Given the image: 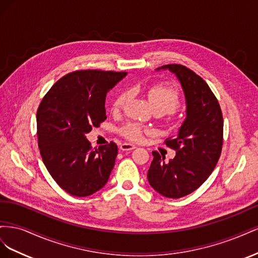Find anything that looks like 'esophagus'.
<instances>
[{
  "label": "esophagus",
  "instance_id": "1",
  "mask_svg": "<svg viewBox=\"0 0 258 258\" xmlns=\"http://www.w3.org/2000/svg\"><path fill=\"white\" fill-rule=\"evenodd\" d=\"M136 148V145L131 144V143H122L120 144V150L121 151H132Z\"/></svg>",
  "mask_w": 258,
  "mask_h": 258
}]
</instances>
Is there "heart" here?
<instances>
[{"label": "heart", "instance_id": "obj_1", "mask_svg": "<svg viewBox=\"0 0 258 258\" xmlns=\"http://www.w3.org/2000/svg\"><path fill=\"white\" fill-rule=\"evenodd\" d=\"M147 97L155 111H161L165 114L172 113L179 106L178 92L168 85H154L147 90ZM128 99L126 91L120 92L114 100L112 110L118 112L123 107ZM145 129L136 122H128L120 128V134L131 141H140L143 138Z\"/></svg>", "mask_w": 258, "mask_h": 258}]
</instances>
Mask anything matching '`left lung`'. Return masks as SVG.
<instances>
[{"label":"left lung","mask_w":258,"mask_h":258,"mask_svg":"<svg viewBox=\"0 0 258 258\" xmlns=\"http://www.w3.org/2000/svg\"><path fill=\"white\" fill-rule=\"evenodd\" d=\"M176 75L186 99V118L175 138L165 143L176 152L166 161L158 152L148 169V183L160 195L177 199L187 196L205 183L220 159L223 146V114L209 85L190 69L167 64Z\"/></svg>","instance_id":"8db88e82"}]
</instances>
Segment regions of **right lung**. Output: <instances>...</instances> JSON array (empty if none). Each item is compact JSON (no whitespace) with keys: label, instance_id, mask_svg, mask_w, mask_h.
I'll return each instance as SVG.
<instances>
[{"label":"right lung","instance_id":"obj_1","mask_svg":"<svg viewBox=\"0 0 258 258\" xmlns=\"http://www.w3.org/2000/svg\"><path fill=\"white\" fill-rule=\"evenodd\" d=\"M127 72L81 70L60 79L36 113L37 141L45 167L62 189L87 197L106 184L118 148H92L86 139L106 119L105 97Z\"/></svg>","mask_w":258,"mask_h":258}]
</instances>
